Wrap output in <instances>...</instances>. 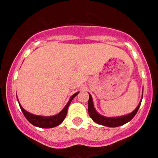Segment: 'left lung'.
Wrapping results in <instances>:
<instances>
[{"instance_id":"obj_1","label":"left lung","mask_w":158,"mask_h":158,"mask_svg":"<svg viewBox=\"0 0 158 158\" xmlns=\"http://www.w3.org/2000/svg\"><path fill=\"white\" fill-rule=\"evenodd\" d=\"M141 103H139V105L137 106L135 110H133L132 113L127 115L122 116V117H118V118H106L104 116L101 115L97 112V110H95L94 107V104H93L92 97L89 94V98L88 101V112H89V116L97 124L100 125H103V126H108V127H118V126H122L125 125L126 123L129 122V121L132 120L137 113L138 110H139V107H140Z\"/></svg>"}]
</instances>
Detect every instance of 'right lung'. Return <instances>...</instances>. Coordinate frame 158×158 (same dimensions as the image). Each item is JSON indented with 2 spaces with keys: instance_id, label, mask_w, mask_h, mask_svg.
<instances>
[{
  "instance_id": "1",
  "label": "right lung",
  "mask_w": 158,
  "mask_h": 158,
  "mask_svg": "<svg viewBox=\"0 0 158 158\" xmlns=\"http://www.w3.org/2000/svg\"><path fill=\"white\" fill-rule=\"evenodd\" d=\"M78 94H79V92L76 93V94H75L74 95H72V97H71L70 100H69V101L68 102V104H66L64 108L61 110V112L59 113V114H56V115L51 116V117H44V116L34 115V114H30V113L27 112L26 110H25L20 104H19V106H20V108H21L22 111H23L25 117L26 118V119H27L32 125H33V126H37V127L40 128L49 129V128H53L58 126V125H60V124L64 121V119L66 117V114H67L68 108H69V104L72 102V99H73Z\"/></svg>"
}]
</instances>
